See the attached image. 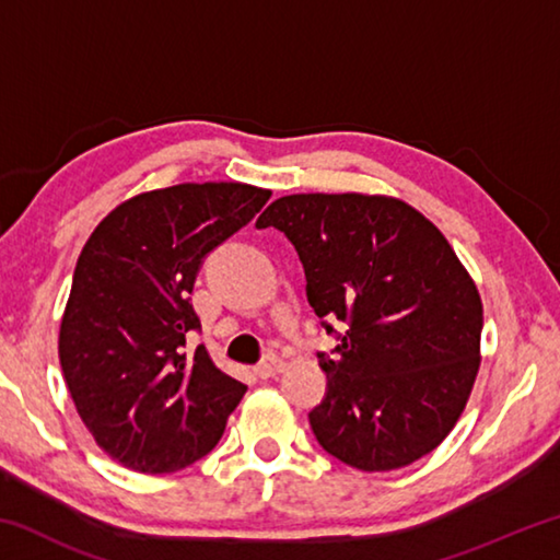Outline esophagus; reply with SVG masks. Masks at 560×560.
Masks as SVG:
<instances>
[{"label":"esophagus","instance_id":"esophagus-1","mask_svg":"<svg viewBox=\"0 0 560 560\" xmlns=\"http://www.w3.org/2000/svg\"><path fill=\"white\" fill-rule=\"evenodd\" d=\"M283 368H287V363H283V360H281L279 355H267V358H264L261 363L257 365V375L264 377V381H267V377H277L279 373H283Z\"/></svg>","mask_w":560,"mask_h":560}]
</instances>
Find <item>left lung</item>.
Listing matches in <instances>:
<instances>
[{
	"instance_id": "1",
	"label": "left lung",
	"mask_w": 560,
	"mask_h": 560,
	"mask_svg": "<svg viewBox=\"0 0 560 560\" xmlns=\"http://www.w3.org/2000/svg\"><path fill=\"white\" fill-rule=\"evenodd\" d=\"M296 246L336 358L308 412L320 447L360 471L407 467L457 424L479 373L477 283L428 217L385 195H287L257 220Z\"/></svg>"
}]
</instances>
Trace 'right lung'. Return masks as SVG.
<instances>
[{
  "mask_svg": "<svg viewBox=\"0 0 560 560\" xmlns=\"http://www.w3.org/2000/svg\"><path fill=\"white\" fill-rule=\"evenodd\" d=\"M269 189L185 183L136 195L75 261L59 360L75 412L110 459L167 474L205 457L246 393L212 363L189 293L202 259L254 220Z\"/></svg>",
  "mask_w": 560,
  "mask_h": 560,
  "instance_id": "obj_1",
  "label": "right lung"
}]
</instances>
